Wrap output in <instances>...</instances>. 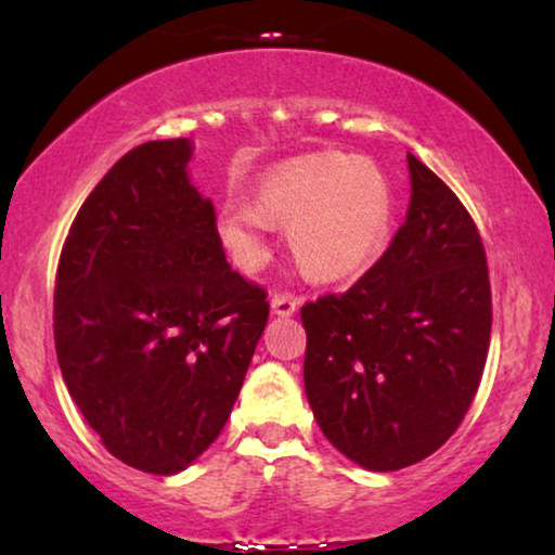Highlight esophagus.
<instances>
[{"label":"esophagus","mask_w":555,"mask_h":555,"mask_svg":"<svg viewBox=\"0 0 555 555\" xmlns=\"http://www.w3.org/2000/svg\"><path fill=\"white\" fill-rule=\"evenodd\" d=\"M298 306H300V300L291 293H275L270 300L272 315H278V318H291L295 310H298Z\"/></svg>","instance_id":"obj_1"}]
</instances>
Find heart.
Masks as SVG:
<instances>
[{"label":"heart","mask_w":555,"mask_h":555,"mask_svg":"<svg viewBox=\"0 0 555 555\" xmlns=\"http://www.w3.org/2000/svg\"><path fill=\"white\" fill-rule=\"evenodd\" d=\"M393 217L386 173L363 156L308 154L270 166L255 202L230 192L219 207V237L245 270L270 255V224H287V245L308 278L340 283L382 255Z\"/></svg>","instance_id":"1"}]
</instances>
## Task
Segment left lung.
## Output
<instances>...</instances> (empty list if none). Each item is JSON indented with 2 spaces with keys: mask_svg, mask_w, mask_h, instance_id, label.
Segmentation results:
<instances>
[{
  "mask_svg": "<svg viewBox=\"0 0 555 555\" xmlns=\"http://www.w3.org/2000/svg\"><path fill=\"white\" fill-rule=\"evenodd\" d=\"M406 219L344 295L300 310L306 397L328 442L393 473L437 452L473 404L492 302L485 247L450 186L406 154Z\"/></svg>",
  "mask_w": 555,
  "mask_h": 555,
  "instance_id": "1",
  "label": "left lung"
}]
</instances>
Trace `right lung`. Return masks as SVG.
<instances>
[{
  "label": "right lung",
  "instance_id": "right-lung-1",
  "mask_svg": "<svg viewBox=\"0 0 555 555\" xmlns=\"http://www.w3.org/2000/svg\"><path fill=\"white\" fill-rule=\"evenodd\" d=\"M189 139L113 164L60 255L55 351L67 391L113 457L186 469L230 420L268 323L262 287L227 262Z\"/></svg>",
  "mask_w": 555,
  "mask_h": 555
}]
</instances>
